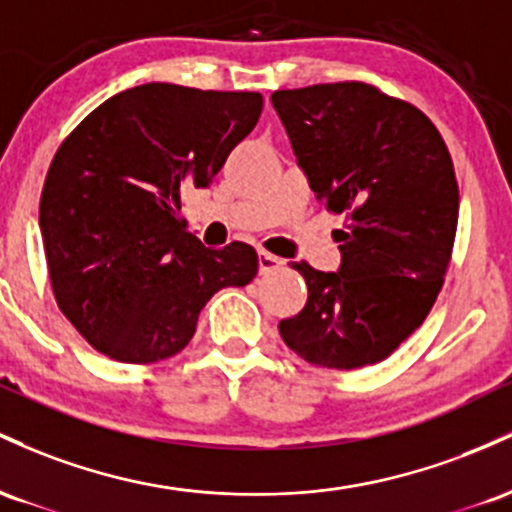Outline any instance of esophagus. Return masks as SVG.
<instances>
[{
    "label": "esophagus",
    "mask_w": 512,
    "mask_h": 512,
    "mask_svg": "<svg viewBox=\"0 0 512 512\" xmlns=\"http://www.w3.org/2000/svg\"><path fill=\"white\" fill-rule=\"evenodd\" d=\"M283 258L275 256V254H268V251H258V271H261L263 275L266 273H273L278 271L280 266H283Z\"/></svg>",
    "instance_id": "esophagus-1"
}]
</instances>
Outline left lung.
I'll return each instance as SVG.
<instances>
[{
  "label": "left lung",
  "mask_w": 512,
  "mask_h": 512,
  "mask_svg": "<svg viewBox=\"0 0 512 512\" xmlns=\"http://www.w3.org/2000/svg\"><path fill=\"white\" fill-rule=\"evenodd\" d=\"M271 101L319 203L346 215L341 271L292 263L309 295L280 336L319 367L380 363L445 283L459 215L450 149L421 108L365 82L283 89Z\"/></svg>",
  "instance_id": "8db88e82"
}]
</instances>
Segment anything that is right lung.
I'll use <instances>...</instances> for the list:
<instances>
[{
    "mask_svg": "<svg viewBox=\"0 0 512 512\" xmlns=\"http://www.w3.org/2000/svg\"><path fill=\"white\" fill-rule=\"evenodd\" d=\"M258 91L142 84L103 101L57 147L40 234L60 312L106 358L147 365L188 346L217 290L258 273L249 244L208 249L181 191L208 186L256 128Z\"/></svg>",
    "mask_w": 512,
    "mask_h": 512,
    "instance_id": "1",
    "label": "right lung"
}]
</instances>
